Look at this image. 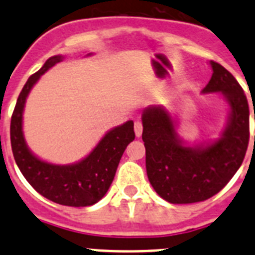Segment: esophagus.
Listing matches in <instances>:
<instances>
[{
    "instance_id": "obj_1",
    "label": "esophagus",
    "mask_w": 255,
    "mask_h": 255,
    "mask_svg": "<svg viewBox=\"0 0 255 255\" xmlns=\"http://www.w3.org/2000/svg\"><path fill=\"white\" fill-rule=\"evenodd\" d=\"M134 130H135V135L136 136H140L141 132H143V124H141V121H136L134 125Z\"/></svg>"
}]
</instances>
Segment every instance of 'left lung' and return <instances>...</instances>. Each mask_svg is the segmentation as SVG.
I'll return each mask as SVG.
<instances>
[{
    "label": "left lung",
    "instance_id": "obj_1",
    "mask_svg": "<svg viewBox=\"0 0 255 255\" xmlns=\"http://www.w3.org/2000/svg\"><path fill=\"white\" fill-rule=\"evenodd\" d=\"M209 65L213 74L203 93L221 92L230 105L220 139L204 147H185L163 107H148L141 116L148 179L157 194L172 204L197 203L217 194L242 166L249 144V105L243 88L222 65Z\"/></svg>",
    "mask_w": 255,
    "mask_h": 255
}]
</instances>
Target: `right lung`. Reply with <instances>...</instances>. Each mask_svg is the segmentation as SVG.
<instances>
[{
	"mask_svg": "<svg viewBox=\"0 0 255 255\" xmlns=\"http://www.w3.org/2000/svg\"><path fill=\"white\" fill-rule=\"evenodd\" d=\"M62 58V56L49 57L42 69L28 79L20 92L11 116V148L19 170L40 195L62 206L87 207L102 199L114 181L123 153L135 138L134 123L128 121L108 131L91 154L78 163L60 166L37 158L24 139L22 111L26 97L40 75Z\"/></svg>",
	"mask_w": 255,
	"mask_h": 255,
	"instance_id": "right-lung-1",
	"label": "right lung"
}]
</instances>
